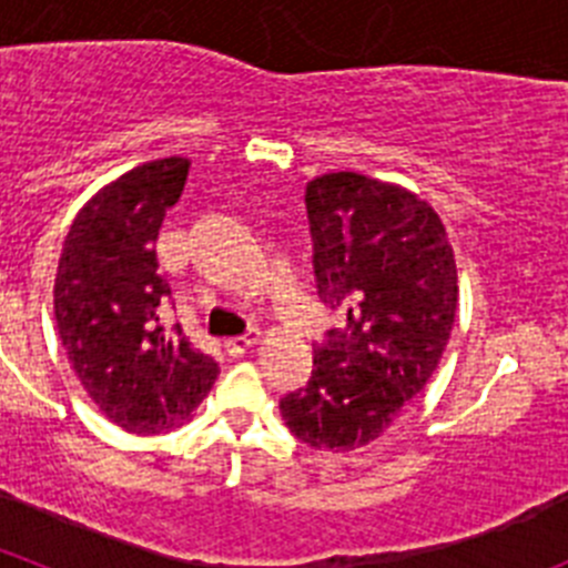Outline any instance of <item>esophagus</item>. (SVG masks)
<instances>
[{"label":"esophagus","mask_w":568,"mask_h":568,"mask_svg":"<svg viewBox=\"0 0 568 568\" xmlns=\"http://www.w3.org/2000/svg\"><path fill=\"white\" fill-rule=\"evenodd\" d=\"M258 338H261L258 329H250V333L235 335V338L224 341V349H227L230 355H241V353H244V349H250V346H253V344H258Z\"/></svg>","instance_id":"1"}]
</instances>
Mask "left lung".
Returning a JSON list of instances; mask_svg holds the SVG:
<instances>
[{"instance_id": "1", "label": "left lung", "mask_w": 568, "mask_h": 568, "mask_svg": "<svg viewBox=\"0 0 568 568\" xmlns=\"http://www.w3.org/2000/svg\"><path fill=\"white\" fill-rule=\"evenodd\" d=\"M304 202L318 298L346 307V324L315 349L307 386L278 406L298 440L349 453L433 378L455 324L458 270L438 213L398 184L327 173Z\"/></svg>"}]
</instances>
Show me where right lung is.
I'll return each mask as SVG.
<instances>
[{"mask_svg":"<svg viewBox=\"0 0 568 568\" xmlns=\"http://www.w3.org/2000/svg\"><path fill=\"white\" fill-rule=\"evenodd\" d=\"M187 159L170 155L119 175L70 224L53 287L57 327L73 373L113 424L159 435L207 398L219 364L168 333L159 307L155 239L187 182Z\"/></svg>","mask_w":568,"mask_h":568,"instance_id":"obj_1","label":"right lung"}]
</instances>
